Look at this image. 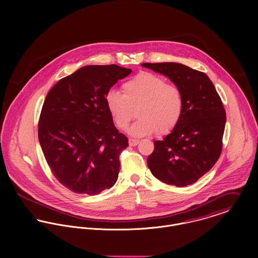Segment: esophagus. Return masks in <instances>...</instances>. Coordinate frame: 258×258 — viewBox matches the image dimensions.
<instances>
[{
  "mask_svg": "<svg viewBox=\"0 0 258 258\" xmlns=\"http://www.w3.org/2000/svg\"><path fill=\"white\" fill-rule=\"evenodd\" d=\"M139 142H140V141L137 140V139H133V138H130V139H129V145H130V146H133V147H134V146H137V145L139 144Z\"/></svg>",
  "mask_w": 258,
  "mask_h": 258,
  "instance_id": "obj_1",
  "label": "esophagus"
}]
</instances>
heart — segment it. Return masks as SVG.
<instances>
[{
	"instance_id": "heart-1",
	"label": "heart",
	"mask_w": 258,
	"mask_h": 258,
	"mask_svg": "<svg viewBox=\"0 0 258 258\" xmlns=\"http://www.w3.org/2000/svg\"><path fill=\"white\" fill-rule=\"evenodd\" d=\"M123 94L111 90L105 102L117 127L125 130L136 112L139 119L131 126L133 136H149L156 132L168 134L178 125L184 108L180 88L159 74L142 72L122 85Z\"/></svg>"
}]
</instances>
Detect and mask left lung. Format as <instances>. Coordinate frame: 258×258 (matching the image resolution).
Listing matches in <instances>:
<instances>
[{
	"mask_svg": "<svg viewBox=\"0 0 258 258\" xmlns=\"http://www.w3.org/2000/svg\"><path fill=\"white\" fill-rule=\"evenodd\" d=\"M168 76L182 91L184 108L174 130L148 157V167L163 183L185 186L196 183L217 163L222 150L225 110L209 76L177 62L142 63Z\"/></svg>",
	"mask_w": 258,
	"mask_h": 258,
	"instance_id": "left-lung-1",
	"label": "left lung"
}]
</instances>
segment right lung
Masks as SVG:
<instances>
[{
    "label": "right lung",
    "mask_w": 258,
    "mask_h": 258,
    "mask_svg": "<svg viewBox=\"0 0 258 258\" xmlns=\"http://www.w3.org/2000/svg\"><path fill=\"white\" fill-rule=\"evenodd\" d=\"M131 70L87 66L61 78L47 93L38 140L56 180L76 194L98 195L118 179L128 138L114 126L105 96Z\"/></svg>",
    "instance_id": "add662e5"
}]
</instances>
